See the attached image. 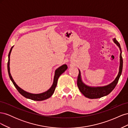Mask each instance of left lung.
<instances>
[{
  "label": "left lung",
  "mask_w": 128,
  "mask_h": 128,
  "mask_svg": "<svg viewBox=\"0 0 128 128\" xmlns=\"http://www.w3.org/2000/svg\"><path fill=\"white\" fill-rule=\"evenodd\" d=\"M115 43L117 45V46L119 48L120 50V67H119V72L118 75L116 77L115 79L113 82H112L110 84L107 85L106 86H88L86 84H84L82 80L81 77V74L79 70V74L77 78V86L79 88L80 92L86 96V98L90 99H97L102 98V96H107L108 94L114 90V88L116 86L117 83H118V80L120 77V76L121 75L122 68H123V59L122 57V51L119 42L116 40V38H114L113 40Z\"/></svg>",
  "instance_id": "8db88e82"
}]
</instances>
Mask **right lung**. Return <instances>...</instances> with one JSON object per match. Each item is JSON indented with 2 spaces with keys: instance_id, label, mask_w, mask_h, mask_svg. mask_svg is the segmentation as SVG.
<instances>
[{
  "instance_id": "add662e5",
  "label": "right lung",
  "mask_w": 128,
  "mask_h": 128,
  "mask_svg": "<svg viewBox=\"0 0 128 128\" xmlns=\"http://www.w3.org/2000/svg\"><path fill=\"white\" fill-rule=\"evenodd\" d=\"M13 46H12V47L11 48L8 54V63H7V69H8V72L10 78L12 80V82H13L15 87L16 88L18 91V92L20 93L21 95L24 96L25 98L32 99V100H35V101H42V100L47 99L51 97V96H52V94H53L54 92L55 91V89L58 83V78H59V76L62 74L66 70H67L68 68L66 64H63L56 69L55 71L54 76L53 83L52 84V86L48 91H46L44 92L41 93V94H31V93L25 91L24 90H23V89H22L21 88L19 87L18 85L15 83V82H14V80L12 78V77L11 76V74L10 73V54L12 51V50Z\"/></svg>"
}]
</instances>
